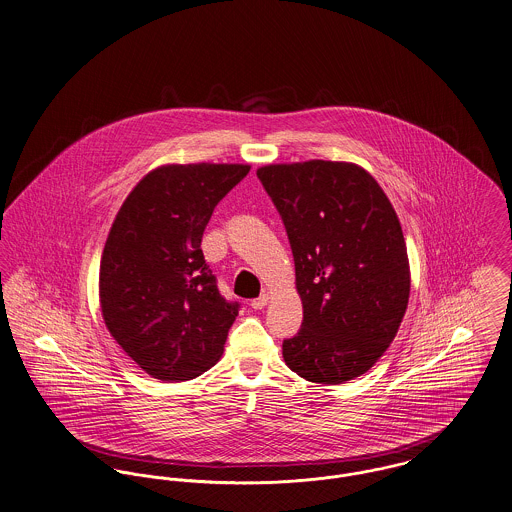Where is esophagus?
<instances>
[{"mask_svg":"<svg viewBox=\"0 0 512 512\" xmlns=\"http://www.w3.org/2000/svg\"><path fill=\"white\" fill-rule=\"evenodd\" d=\"M266 305H268V295H260L258 299H254L250 303V307L254 308V310H262Z\"/></svg>","mask_w":512,"mask_h":512,"instance_id":"esophagus-1","label":"esophagus"}]
</instances>
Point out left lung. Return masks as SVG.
<instances>
[{
  "instance_id": "left-lung-1",
  "label": "left lung",
  "mask_w": 512,
  "mask_h": 512,
  "mask_svg": "<svg viewBox=\"0 0 512 512\" xmlns=\"http://www.w3.org/2000/svg\"><path fill=\"white\" fill-rule=\"evenodd\" d=\"M295 260L303 326L283 340L287 367L310 382L365 375L396 338L409 299L398 215L375 178L338 161L260 167Z\"/></svg>"
}]
</instances>
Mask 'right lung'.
I'll return each mask as SVG.
<instances>
[{
	"mask_svg": "<svg viewBox=\"0 0 512 512\" xmlns=\"http://www.w3.org/2000/svg\"><path fill=\"white\" fill-rule=\"evenodd\" d=\"M248 165H163L120 207L104 244L99 297L110 336L153 378L180 382L223 353L239 303L205 264L202 237Z\"/></svg>",
	"mask_w": 512,
	"mask_h": 512,
	"instance_id": "right-lung-1",
	"label": "right lung"
}]
</instances>
